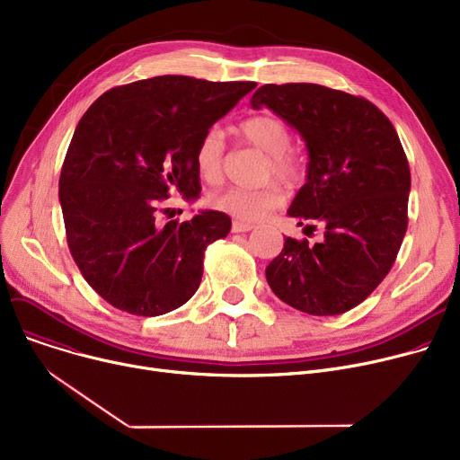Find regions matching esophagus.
Wrapping results in <instances>:
<instances>
[{
	"label": "esophagus",
	"instance_id": "esophagus-1",
	"mask_svg": "<svg viewBox=\"0 0 460 460\" xmlns=\"http://www.w3.org/2000/svg\"><path fill=\"white\" fill-rule=\"evenodd\" d=\"M253 227H255L253 224H246V222H238V220H234V222H233L231 231H233V233H248V231H252Z\"/></svg>",
	"mask_w": 460,
	"mask_h": 460
}]
</instances>
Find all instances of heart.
Instances as JSON below:
<instances>
[{
    "label": "heart",
    "instance_id": "1",
    "mask_svg": "<svg viewBox=\"0 0 460 460\" xmlns=\"http://www.w3.org/2000/svg\"><path fill=\"white\" fill-rule=\"evenodd\" d=\"M238 132L253 147L270 156L269 175H274L285 184H296L304 177V165L291 151V130L281 119L272 115H257L240 123ZM196 167L203 181L208 184H220L224 179V134L210 128L203 134L196 149ZM212 207L222 210L236 220L257 222L269 212L283 205V191L278 184L262 188H238L231 186L214 193Z\"/></svg>",
    "mask_w": 460,
    "mask_h": 460
}]
</instances>
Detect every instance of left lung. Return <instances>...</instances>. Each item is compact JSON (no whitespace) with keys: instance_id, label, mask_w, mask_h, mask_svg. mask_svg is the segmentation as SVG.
Returning a JSON list of instances; mask_svg holds the SVG:
<instances>
[{"instance_id":"obj_1","label":"left lung","mask_w":460,"mask_h":460,"mask_svg":"<svg viewBox=\"0 0 460 460\" xmlns=\"http://www.w3.org/2000/svg\"><path fill=\"white\" fill-rule=\"evenodd\" d=\"M267 106L305 141V184L287 214L321 243L285 236L267 267L274 295L309 315H341L392 270L408 226L410 167L399 136L375 104L317 84H267L252 108ZM304 229V231H305Z\"/></svg>"}]
</instances>
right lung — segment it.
<instances>
[{
	"instance_id": "right-lung-1",
	"label": "right lung",
	"mask_w": 460,
	"mask_h": 460,
	"mask_svg": "<svg viewBox=\"0 0 460 460\" xmlns=\"http://www.w3.org/2000/svg\"><path fill=\"white\" fill-rule=\"evenodd\" d=\"M255 85L156 76L106 91L80 119L59 203L72 259L113 307L156 317L199 288L205 250L231 217L201 210L164 224L160 210L172 191L199 198L198 143Z\"/></svg>"
}]
</instances>
